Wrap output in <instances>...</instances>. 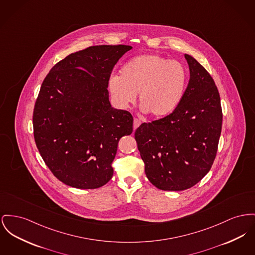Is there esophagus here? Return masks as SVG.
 Segmentation results:
<instances>
[{
	"instance_id": "1",
	"label": "esophagus",
	"mask_w": 255,
	"mask_h": 255,
	"mask_svg": "<svg viewBox=\"0 0 255 255\" xmlns=\"http://www.w3.org/2000/svg\"><path fill=\"white\" fill-rule=\"evenodd\" d=\"M140 124H141V121L138 120V119H135L134 120V130H135Z\"/></svg>"
}]
</instances>
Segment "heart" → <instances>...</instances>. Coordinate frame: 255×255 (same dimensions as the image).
Segmentation results:
<instances>
[{
    "mask_svg": "<svg viewBox=\"0 0 255 255\" xmlns=\"http://www.w3.org/2000/svg\"><path fill=\"white\" fill-rule=\"evenodd\" d=\"M189 74L183 63L148 54L130 60L121 76L112 75L109 90L122 108L134 103L138 93L142 111L155 118L173 113L180 105L188 86Z\"/></svg>",
    "mask_w": 255,
    "mask_h": 255,
    "instance_id": "b5f03b06",
    "label": "heart"
}]
</instances>
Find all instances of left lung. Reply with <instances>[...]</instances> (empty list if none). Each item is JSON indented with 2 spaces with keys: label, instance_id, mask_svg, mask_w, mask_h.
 I'll return each mask as SVG.
<instances>
[{
  "label": "left lung",
  "instance_id": "left-lung-1",
  "mask_svg": "<svg viewBox=\"0 0 255 255\" xmlns=\"http://www.w3.org/2000/svg\"><path fill=\"white\" fill-rule=\"evenodd\" d=\"M190 81L176 110L142 123L135 132L145 174L163 191H183L208 172L218 151L223 112L220 93L207 70L190 55Z\"/></svg>",
  "mask_w": 255,
  "mask_h": 255
}]
</instances>
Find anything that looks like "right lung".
I'll return each instance as SVG.
<instances>
[{
    "label": "right lung",
    "mask_w": 255,
    "mask_h": 255,
    "mask_svg": "<svg viewBox=\"0 0 255 255\" xmlns=\"http://www.w3.org/2000/svg\"><path fill=\"white\" fill-rule=\"evenodd\" d=\"M132 47L91 46L59 61L46 76L32 116L38 151L53 174L70 187L97 189L114 174L112 163L133 117L113 108L108 84Z\"/></svg>",
    "instance_id": "obj_1"
}]
</instances>
